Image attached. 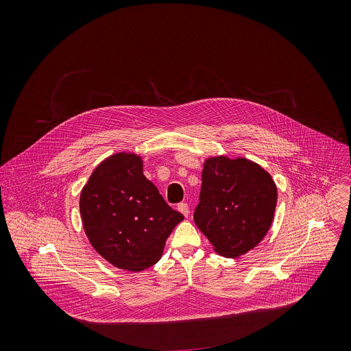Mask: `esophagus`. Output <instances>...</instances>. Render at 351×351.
I'll list each match as a JSON object with an SVG mask.
<instances>
[{
  "mask_svg": "<svg viewBox=\"0 0 351 351\" xmlns=\"http://www.w3.org/2000/svg\"><path fill=\"white\" fill-rule=\"evenodd\" d=\"M177 209L185 216V217H188V215H189V206H188V204H185V202H181V204H178L177 205Z\"/></svg>",
  "mask_w": 351,
  "mask_h": 351,
  "instance_id": "esophagus-1",
  "label": "esophagus"
}]
</instances>
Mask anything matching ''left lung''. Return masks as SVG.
<instances>
[{
    "instance_id": "left-lung-1",
    "label": "left lung",
    "mask_w": 351,
    "mask_h": 351,
    "mask_svg": "<svg viewBox=\"0 0 351 351\" xmlns=\"http://www.w3.org/2000/svg\"><path fill=\"white\" fill-rule=\"evenodd\" d=\"M195 223L213 250L238 258L256 247L271 227L277 185L267 170L245 156L204 160Z\"/></svg>"
}]
</instances>
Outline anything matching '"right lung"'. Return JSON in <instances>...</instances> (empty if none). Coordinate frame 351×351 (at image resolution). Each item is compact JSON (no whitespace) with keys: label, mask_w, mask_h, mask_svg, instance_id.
Here are the masks:
<instances>
[{"label":"right lung","mask_w":351,"mask_h":351,"mask_svg":"<svg viewBox=\"0 0 351 351\" xmlns=\"http://www.w3.org/2000/svg\"><path fill=\"white\" fill-rule=\"evenodd\" d=\"M85 234L112 266L139 273L155 265L184 216L171 209L143 174V158L116 152L93 170L81 191Z\"/></svg>","instance_id":"1"}]
</instances>
